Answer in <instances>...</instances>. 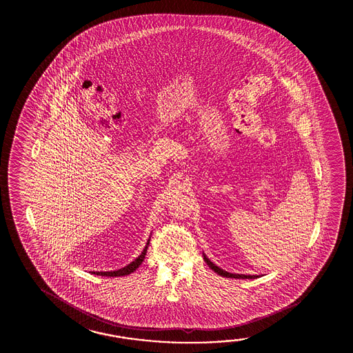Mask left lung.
Instances as JSON below:
<instances>
[{
  "label": "left lung",
  "mask_w": 353,
  "mask_h": 353,
  "mask_svg": "<svg viewBox=\"0 0 353 353\" xmlns=\"http://www.w3.org/2000/svg\"><path fill=\"white\" fill-rule=\"evenodd\" d=\"M203 257H204V261L207 262V265H208L209 268H212L215 273H218L219 276L221 277L226 278H237V279H246V278H249V279H254V278H259L260 276H251V274H239V273H230V272L225 271V270H223V268H220L219 266H216L215 263H213L212 261L209 260L208 257L205 256V254H203Z\"/></svg>",
  "instance_id": "8db88e82"
}]
</instances>
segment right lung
I'll use <instances>...</instances> for the list:
<instances>
[{"label": "right lung", "instance_id": "1", "mask_svg": "<svg viewBox=\"0 0 353 353\" xmlns=\"http://www.w3.org/2000/svg\"><path fill=\"white\" fill-rule=\"evenodd\" d=\"M149 243H150V237H149L148 243L145 245L144 250L141 251V254H140L139 256L133 261V262H130L129 265H127V266L123 267V268H119V270H116V271L92 272L93 274L104 276V277H121V276H127V274H130L132 272L137 271V268H138V267L143 263V261H144L145 254H146V251H148Z\"/></svg>", "mask_w": 353, "mask_h": 353}]
</instances>
